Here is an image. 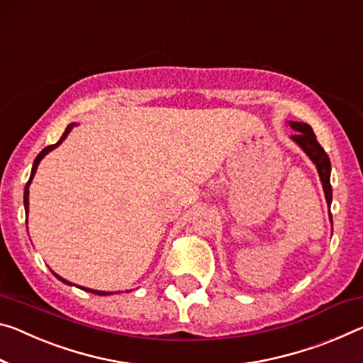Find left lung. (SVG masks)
Listing matches in <instances>:
<instances>
[{
    "label": "left lung",
    "instance_id": "left-lung-1",
    "mask_svg": "<svg viewBox=\"0 0 363 363\" xmlns=\"http://www.w3.org/2000/svg\"><path fill=\"white\" fill-rule=\"evenodd\" d=\"M289 125L294 130H297L296 134L292 135V140L298 143V147H301L302 150L308 155L310 160L315 163L316 169H318L321 184H323L326 202H328V205H330L331 197H333L331 184H330V172H331L330 158H328V155L323 150V147L320 145V142L316 140V135L313 134V130L308 124L294 123V121H292V123H289ZM330 218H331V213H330ZM331 224H333V218H331Z\"/></svg>",
    "mask_w": 363,
    "mask_h": 363
}]
</instances>
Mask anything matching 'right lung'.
Masks as SVG:
<instances>
[{
	"instance_id": "1",
	"label": "right lung",
	"mask_w": 363,
	"mask_h": 363,
	"mask_svg": "<svg viewBox=\"0 0 363 363\" xmlns=\"http://www.w3.org/2000/svg\"><path fill=\"white\" fill-rule=\"evenodd\" d=\"M74 125H76V124H69L67 125V128H66V130H65V134H62L61 135V139L60 140H57L56 143H55V145H48V147H45L43 148V150L42 152H40L38 155H37V158H35V161H33V166H32V172H30V179H28V182L26 184V191H24V205H26V213L28 211V186H30V182H32V179H33V176H35V171H37V166H38V163H40V161H42V158L45 157V155H47L48 152H51V150H53V148H56L57 145H60V143L62 142V140H65L66 139V137H67V134H69V132H71V129L74 128ZM56 276V278L57 279H60V281H62V283H66V284H72V283H69V281H66V279H62L61 278V276H57V274H55ZM82 289L84 291H87V292H91V294H96V296H108L109 294V292H103V291H94V289H87V287H82Z\"/></svg>"
}]
</instances>
